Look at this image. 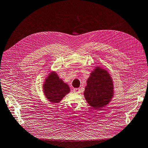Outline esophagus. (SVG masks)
<instances>
[{"label": "esophagus", "mask_w": 148, "mask_h": 148, "mask_svg": "<svg viewBox=\"0 0 148 148\" xmlns=\"http://www.w3.org/2000/svg\"><path fill=\"white\" fill-rule=\"evenodd\" d=\"M73 92L75 93H80V89L79 88H73Z\"/></svg>", "instance_id": "obj_1"}]
</instances>
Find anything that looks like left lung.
<instances>
[{
    "label": "left lung",
    "instance_id": "8db88e82",
    "mask_svg": "<svg viewBox=\"0 0 148 148\" xmlns=\"http://www.w3.org/2000/svg\"><path fill=\"white\" fill-rule=\"evenodd\" d=\"M84 95L93 109H98L109 104L114 96V85L107 70L97 67L87 81Z\"/></svg>",
    "mask_w": 148,
    "mask_h": 148
}]
</instances>
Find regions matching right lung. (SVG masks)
Wrapping results in <instances>:
<instances>
[{"instance_id":"obj_1","label":"right lung","mask_w":148,"mask_h":148,"mask_svg":"<svg viewBox=\"0 0 148 148\" xmlns=\"http://www.w3.org/2000/svg\"><path fill=\"white\" fill-rule=\"evenodd\" d=\"M46 98L52 103H58L70 92L68 84L58 77L55 72H51L47 76L43 85Z\"/></svg>"}]
</instances>
